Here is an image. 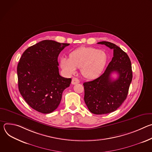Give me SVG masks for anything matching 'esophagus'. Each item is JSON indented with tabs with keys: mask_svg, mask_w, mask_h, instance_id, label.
Instances as JSON below:
<instances>
[{
	"mask_svg": "<svg viewBox=\"0 0 152 152\" xmlns=\"http://www.w3.org/2000/svg\"><path fill=\"white\" fill-rule=\"evenodd\" d=\"M79 80L76 78V77H73L72 79V83L73 85H75V84H77V83H79Z\"/></svg>",
	"mask_w": 152,
	"mask_h": 152,
	"instance_id": "esophagus-1",
	"label": "esophagus"
}]
</instances>
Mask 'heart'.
I'll return each instance as SVG.
<instances>
[{"instance_id":"heart-1","label":"heart","mask_w":152,"mask_h":152,"mask_svg":"<svg viewBox=\"0 0 152 152\" xmlns=\"http://www.w3.org/2000/svg\"><path fill=\"white\" fill-rule=\"evenodd\" d=\"M107 61V55L102 50L91 47H82L73 50L69 58H62L61 68L69 75H72L76 68H80L82 75L86 79L98 77L103 71Z\"/></svg>"}]
</instances>
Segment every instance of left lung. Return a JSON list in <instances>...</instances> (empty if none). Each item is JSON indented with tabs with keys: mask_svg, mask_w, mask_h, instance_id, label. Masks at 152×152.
Listing matches in <instances>:
<instances>
[{
	"mask_svg": "<svg viewBox=\"0 0 152 152\" xmlns=\"http://www.w3.org/2000/svg\"><path fill=\"white\" fill-rule=\"evenodd\" d=\"M114 50V56L104 72L97 79L83 83L84 100L91 113L105 114L117 110L126 100L132 79L131 62L128 55L114 43L99 42ZM116 72L115 80L110 76Z\"/></svg>",
	"mask_w": 152,
	"mask_h": 152,
	"instance_id": "left-lung-1",
	"label": "left lung"
}]
</instances>
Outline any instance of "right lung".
Segmentation results:
<instances>
[{"instance_id":"obj_1","label":"right lung","mask_w":152,"mask_h":152,"mask_svg":"<svg viewBox=\"0 0 152 152\" xmlns=\"http://www.w3.org/2000/svg\"><path fill=\"white\" fill-rule=\"evenodd\" d=\"M70 44L43 40L28 48L17 66L18 90L34 110L49 114L59 106L71 78L59 75L58 57Z\"/></svg>"}]
</instances>
